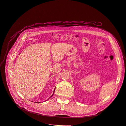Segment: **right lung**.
Instances as JSON below:
<instances>
[{
	"mask_svg": "<svg viewBox=\"0 0 126 126\" xmlns=\"http://www.w3.org/2000/svg\"><path fill=\"white\" fill-rule=\"evenodd\" d=\"M55 89H54V94H52V95H51V96L50 97H51V96H52L53 95H54V92H55ZM49 98H48V99H49Z\"/></svg>",
	"mask_w": 126,
	"mask_h": 126,
	"instance_id": "obj_1",
	"label": "right lung"
}]
</instances>
